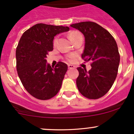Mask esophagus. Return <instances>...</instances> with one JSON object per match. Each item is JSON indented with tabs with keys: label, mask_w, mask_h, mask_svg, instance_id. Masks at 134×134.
<instances>
[{
	"label": "esophagus",
	"mask_w": 134,
	"mask_h": 134,
	"mask_svg": "<svg viewBox=\"0 0 134 134\" xmlns=\"http://www.w3.org/2000/svg\"><path fill=\"white\" fill-rule=\"evenodd\" d=\"M68 68L69 69H74V68H75V66L73 65L69 64V65H68Z\"/></svg>",
	"instance_id": "obj_1"
}]
</instances>
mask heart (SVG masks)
Returning a JSON list of instances; mask_svg holds the SVG:
<instances>
[{
    "instance_id": "b5f03b06",
    "label": "heart",
    "mask_w": 134,
    "mask_h": 134,
    "mask_svg": "<svg viewBox=\"0 0 134 134\" xmlns=\"http://www.w3.org/2000/svg\"><path fill=\"white\" fill-rule=\"evenodd\" d=\"M79 34H80L79 32H76V31H73V32H71V33L69 34V39L71 40H71H72V39L74 38V37H75L76 36H78V35H79ZM56 41H57V37H56L54 39V40H53V44H56Z\"/></svg>"
}]
</instances>
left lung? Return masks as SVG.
Segmentation results:
<instances>
[{"label": "left lung", "mask_w": 134, "mask_h": 134, "mask_svg": "<svg viewBox=\"0 0 134 134\" xmlns=\"http://www.w3.org/2000/svg\"><path fill=\"white\" fill-rule=\"evenodd\" d=\"M71 26L84 36L82 58L86 62L92 61L90 71L77 68L79 72L77 87L86 98H100L110 90L117 77L120 62L117 43L108 31L95 23L81 22Z\"/></svg>", "instance_id": "obj_1"}]
</instances>
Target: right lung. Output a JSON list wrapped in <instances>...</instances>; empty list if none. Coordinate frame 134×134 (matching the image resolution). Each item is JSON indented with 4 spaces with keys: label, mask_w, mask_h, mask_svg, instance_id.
I'll return each mask as SVG.
<instances>
[{
    "label": "right lung",
    "mask_w": 134,
    "mask_h": 134,
    "mask_svg": "<svg viewBox=\"0 0 134 134\" xmlns=\"http://www.w3.org/2000/svg\"><path fill=\"white\" fill-rule=\"evenodd\" d=\"M68 26L40 23L23 33L16 48L17 71L25 90L40 100H48L59 91L67 65L59 62L54 68L47 55L53 51L57 34L68 32Z\"/></svg>",
    "instance_id": "obj_1"
}]
</instances>
